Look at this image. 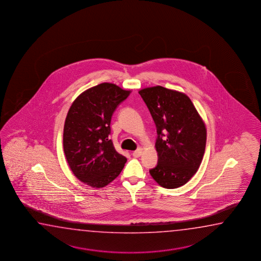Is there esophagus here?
Returning a JSON list of instances; mask_svg holds the SVG:
<instances>
[{
	"mask_svg": "<svg viewBox=\"0 0 261 261\" xmlns=\"http://www.w3.org/2000/svg\"><path fill=\"white\" fill-rule=\"evenodd\" d=\"M142 152H143L142 148H138L137 150H135L134 152H133V155L134 158H139V156H141Z\"/></svg>",
	"mask_w": 261,
	"mask_h": 261,
	"instance_id": "obj_1",
	"label": "esophagus"
}]
</instances>
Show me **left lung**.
Returning <instances> with one entry per match:
<instances>
[{
    "label": "left lung",
    "mask_w": 261,
    "mask_h": 261,
    "mask_svg": "<svg viewBox=\"0 0 261 261\" xmlns=\"http://www.w3.org/2000/svg\"><path fill=\"white\" fill-rule=\"evenodd\" d=\"M140 95L156 127V166L149 170L164 188L175 189L189 180L204 156L206 128L190 98L162 86L145 88Z\"/></svg>",
    "instance_id": "8db88e82"
}]
</instances>
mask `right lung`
I'll use <instances>...</instances> for the list:
<instances>
[{"instance_id":"obj_1","label":"right lung","mask_w":261,"mask_h":261,"mask_svg":"<svg viewBox=\"0 0 261 261\" xmlns=\"http://www.w3.org/2000/svg\"><path fill=\"white\" fill-rule=\"evenodd\" d=\"M130 93L113 83L88 89L67 113L63 145L72 172L93 188L110 184L121 172L127 159L109 139L113 114Z\"/></svg>"}]
</instances>
